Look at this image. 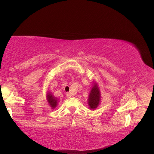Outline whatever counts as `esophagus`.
<instances>
[{
  "label": "esophagus",
  "mask_w": 154,
  "mask_h": 154,
  "mask_svg": "<svg viewBox=\"0 0 154 154\" xmlns=\"http://www.w3.org/2000/svg\"><path fill=\"white\" fill-rule=\"evenodd\" d=\"M66 96H67V98H70V97H71V94H70L69 92H67V94H66Z\"/></svg>",
  "instance_id": "1"
}]
</instances>
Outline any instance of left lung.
Segmentation results:
<instances>
[{
  "label": "left lung",
  "instance_id": "obj_1",
  "mask_svg": "<svg viewBox=\"0 0 154 154\" xmlns=\"http://www.w3.org/2000/svg\"><path fill=\"white\" fill-rule=\"evenodd\" d=\"M101 102V92L98 85L93 81L92 86L88 97V105L91 110H94L99 106Z\"/></svg>",
  "mask_w": 154,
  "mask_h": 154
}]
</instances>
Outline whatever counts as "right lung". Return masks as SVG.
<instances>
[{"label": "right lung", "mask_w": 154, "mask_h": 154, "mask_svg": "<svg viewBox=\"0 0 154 154\" xmlns=\"http://www.w3.org/2000/svg\"><path fill=\"white\" fill-rule=\"evenodd\" d=\"M46 99H47L48 103L51 109H54L57 106L58 103V98L54 97L52 94V93L50 92L49 91H48L47 94H46Z\"/></svg>", "instance_id": "1"}]
</instances>
